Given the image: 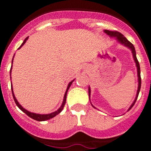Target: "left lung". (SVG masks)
<instances>
[{
  "mask_svg": "<svg viewBox=\"0 0 151 151\" xmlns=\"http://www.w3.org/2000/svg\"><path fill=\"white\" fill-rule=\"evenodd\" d=\"M105 33H106V34L108 35H110V37H116V38H117V40H118L120 43H122V45H124L125 46L128 47H129V48L132 50V54H133V57H134V61H135L136 63V66H137V68H138V91H137V95H136V98L135 100H134V101L133 102L132 105L130 106V108H129V110H131L132 109V107L133 106H134V104H135L136 101H137V98H138V94H139V91H140V89H141V70H140V65H139V63H138V59H137V57H136V53H135V49H134V45H132V44L131 43L130 41H128L127 38H125V37H124V35L122 34H121L120 32H116V31H115V32H113V31H109V30H104ZM89 91V96H90V93H91V91H90V88L88 89Z\"/></svg>",
  "mask_w": 151,
  "mask_h": 151,
  "instance_id": "1",
  "label": "left lung"
}]
</instances>
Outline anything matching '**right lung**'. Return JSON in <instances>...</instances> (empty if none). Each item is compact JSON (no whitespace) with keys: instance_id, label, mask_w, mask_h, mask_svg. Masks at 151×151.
<instances>
[{"instance_id":"obj_1","label":"right lung","mask_w":151,"mask_h":151,"mask_svg":"<svg viewBox=\"0 0 151 151\" xmlns=\"http://www.w3.org/2000/svg\"><path fill=\"white\" fill-rule=\"evenodd\" d=\"M28 38H29V37H27V38H26V39L24 40L23 43H22V45H21V46L19 47L18 49L20 48L21 47H22V45H24V44L26 43V41H27V40H28ZM12 62H13V60H12ZM11 69H12V67L10 68V73H11ZM73 81H72V82H70V83H69V85H68L67 90H66V93H65V95H64V99H63V104H62V106H61L60 107V109H59V110H57V111L54 112V113H50V114H44V115H41V114H36V113H30V112L27 111V110H26V109H24V108L22 107V106H21V105L19 104L18 101H17V100L16 99L15 96H14V94H13V88H11V89H12V94H13V99H14V101H15L16 104L17 105V106H18V107L19 108V109H20V110H22V111L23 112V113H26V114L28 116H29V117H30V118L33 119H35V120H37V121H45V120H48V119H50L54 118V116H57V114H59V113H60V112L63 110V109L64 106H65V104H66V94H67L68 90H69V87H70V85H72V83H73Z\"/></svg>"}]
</instances>
